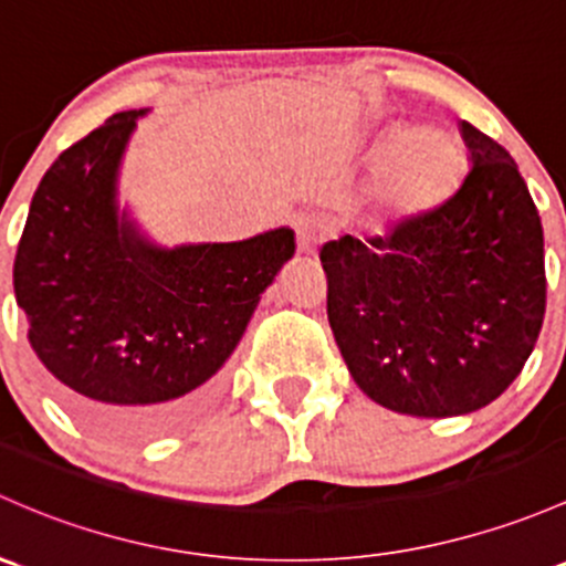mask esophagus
Segmentation results:
<instances>
[{"mask_svg":"<svg viewBox=\"0 0 566 566\" xmlns=\"http://www.w3.org/2000/svg\"><path fill=\"white\" fill-rule=\"evenodd\" d=\"M295 233H298V252L312 254L319 243L325 241L331 233L328 222L323 217H314V213H306L295 222Z\"/></svg>","mask_w":566,"mask_h":566,"instance_id":"1","label":"esophagus"}]
</instances>
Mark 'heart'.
Wrapping results in <instances>:
<instances>
[{
	"mask_svg": "<svg viewBox=\"0 0 566 566\" xmlns=\"http://www.w3.org/2000/svg\"><path fill=\"white\" fill-rule=\"evenodd\" d=\"M463 154L453 135L415 127L385 148L374 174V198L382 211L401 217L442 203L461 181Z\"/></svg>",
	"mask_w": 566,
	"mask_h": 566,
	"instance_id": "obj_1",
	"label": "heart"
}]
</instances>
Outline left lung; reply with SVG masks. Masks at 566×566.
<instances>
[{"label":"left lung","instance_id":"obj_1","mask_svg":"<svg viewBox=\"0 0 566 566\" xmlns=\"http://www.w3.org/2000/svg\"><path fill=\"white\" fill-rule=\"evenodd\" d=\"M472 168L385 235L319 249L328 323L371 401L415 418L485 407L518 377L545 317L543 224L507 148L461 122Z\"/></svg>","mask_w":566,"mask_h":566}]
</instances>
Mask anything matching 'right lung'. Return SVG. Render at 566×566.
<instances>
[{
	"label": "right lung",
	"instance_id": "obj_1",
	"mask_svg": "<svg viewBox=\"0 0 566 566\" xmlns=\"http://www.w3.org/2000/svg\"><path fill=\"white\" fill-rule=\"evenodd\" d=\"M124 111L59 154L32 198L13 287L29 344L70 409L118 439L159 437L211 398L260 295L295 254L290 228L159 249L118 219Z\"/></svg>",
	"mask_w": 566,
	"mask_h": 566
}]
</instances>
